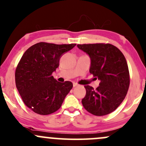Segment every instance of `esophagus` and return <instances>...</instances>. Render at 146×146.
I'll return each instance as SVG.
<instances>
[{
	"mask_svg": "<svg viewBox=\"0 0 146 146\" xmlns=\"http://www.w3.org/2000/svg\"><path fill=\"white\" fill-rule=\"evenodd\" d=\"M73 87H75V86H78V84L77 83H75V82H73Z\"/></svg>",
	"mask_w": 146,
	"mask_h": 146,
	"instance_id": "obj_1",
	"label": "esophagus"
}]
</instances>
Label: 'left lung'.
<instances>
[{"label": "left lung", "mask_w": 146, "mask_h": 146, "mask_svg": "<svg viewBox=\"0 0 146 146\" xmlns=\"http://www.w3.org/2000/svg\"><path fill=\"white\" fill-rule=\"evenodd\" d=\"M78 47L89 55L90 73L100 80L96 89L84 86V108L96 116L110 114L118 108L128 93L130 74L126 60L118 48L108 43L78 44Z\"/></svg>", "instance_id": "8db88e82"}]
</instances>
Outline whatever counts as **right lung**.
I'll return each mask as SVG.
<instances>
[{
    "label": "right lung",
    "mask_w": 146,
    "mask_h": 146,
    "mask_svg": "<svg viewBox=\"0 0 146 146\" xmlns=\"http://www.w3.org/2000/svg\"><path fill=\"white\" fill-rule=\"evenodd\" d=\"M76 44L38 42L25 52L15 72L16 88L25 104L42 115H49L61 107L73 88L71 82H59L52 75L60 59Z\"/></svg>",
    "instance_id": "obj_1"
}]
</instances>
